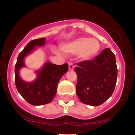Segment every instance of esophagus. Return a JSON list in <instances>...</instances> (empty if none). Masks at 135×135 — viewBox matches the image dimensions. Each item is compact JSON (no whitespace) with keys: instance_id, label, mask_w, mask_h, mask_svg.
<instances>
[{"instance_id":"1","label":"esophagus","mask_w":135,"mask_h":135,"mask_svg":"<svg viewBox=\"0 0 135 135\" xmlns=\"http://www.w3.org/2000/svg\"><path fill=\"white\" fill-rule=\"evenodd\" d=\"M68 66H69V70H74V65L71 64V63H70V64H69Z\"/></svg>"}]
</instances>
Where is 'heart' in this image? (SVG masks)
I'll list each match as a JSON object with an SVG mask.
<instances>
[{"label": "heart", "mask_w": 135, "mask_h": 135, "mask_svg": "<svg viewBox=\"0 0 135 135\" xmlns=\"http://www.w3.org/2000/svg\"><path fill=\"white\" fill-rule=\"evenodd\" d=\"M62 51L65 53H78L82 60H87L95 55L100 49V44L96 39L82 37L61 46Z\"/></svg>", "instance_id": "b5f03b06"}]
</instances>
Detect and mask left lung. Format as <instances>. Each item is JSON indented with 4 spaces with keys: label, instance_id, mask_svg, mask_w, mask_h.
<instances>
[{
    "label": "left lung",
    "instance_id": "8db88e82",
    "mask_svg": "<svg viewBox=\"0 0 135 135\" xmlns=\"http://www.w3.org/2000/svg\"><path fill=\"white\" fill-rule=\"evenodd\" d=\"M76 65V92L81 102L98 106L107 101L114 92L118 76L112 51L106 48L95 59L83 61Z\"/></svg>",
    "mask_w": 135,
    "mask_h": 135
}]
</instances>
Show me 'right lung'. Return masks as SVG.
I'll return each mask as SVG.
<instances>
[{"label": "right lung", "mask_w": 135, "mask_h": 135, "mask_svg": "<svg viewBox=\"0 0 135 135\" xmlns=\"http://www.w3.org/2000/svg\"><path fill=\"white\" fill-rule=\"evenodd\" d=\"M44 38L31 40L19 54L15 65V81L17 89L21 97L30 104L41 105L50 103L57 93V84L61 76L68 70V64L58 65L47 62L43 68L37 71L38 78L32 82H24L19 76V71L24 67L23 59L27 55L35 49V46H42L45 42Z\"/></svg>", "instance_id": "right-lung-1"}]
</instances>
